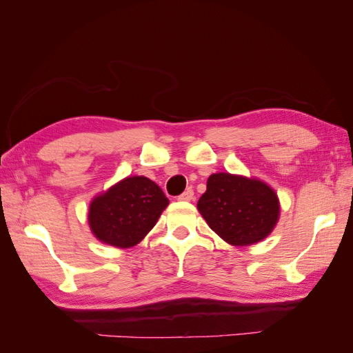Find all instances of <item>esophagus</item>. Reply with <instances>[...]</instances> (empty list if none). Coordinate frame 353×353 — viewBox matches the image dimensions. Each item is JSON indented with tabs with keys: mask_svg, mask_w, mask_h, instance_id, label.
Returning <instances> with one entry per match:
<instances>
[{
	"mask_svg": "<svg viewBox=\"0 0 353 353\" xmlns=\"http://www.w3.org/2000/svg\"><path fill=\"white\" fill-rule=\"evenodd\" d=\"M193 197H194V191L191 190V188H188V190L184 191L183 194L178 196V200H181V201H191V200H193Z\"/></svg>",
	"mask_w": 353,
	"mask_h": 353,
	"instance_id": "1",
	"label": "esophagus"
}]
</instances>
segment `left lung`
I'll return each instance as SVG.
<instances>
[{"label": "left lung", "mask_w": 353, "mask_h": 353, "mask_svg": "<svg viewBox=\"0 0 353 353\" xmlns=\"http://www.w3.org/2000/svg\"><path fill=\"white\" fill-rule=\"evenodd\" d=\"M197 209L221 239L234 245L263 240L275 227L280 203L274 190L259 179L213 174Z\"/></svg>", "instance_id": "left-lung-1"}]
</instances>
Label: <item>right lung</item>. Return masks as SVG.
I'll return each mask as SVG.
<instances>
[{
    "label": "right lung",
    "instance_id": "obj_1",
    "mask_svg": "<svg viewBox=\"0 0 353 353\" xmlns=\"http://www.w3.org/2000/svg\"><path fill=\"white\" fill-rule=\"evenodd\" d=\"M168 203L162 188L152 179L130 176L91 201L88 222L103 243L132 248L156 225Z\"/></svg>",
    "mask_w": 353,
    "mask_h": 353
}]
</instances>
